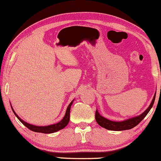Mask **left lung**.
I'll return each mask as SVG.
<instances>
[{
    "label": "left lung",
    "mask_w": 161,
    "mask_h": 161,
    "mask_svg": "<svg viewBox=\"0 0 161 161\" xmlns=\"http://www.w3.org/2000/svg\"><path fill=\"white\" fill-rule=\"evenodd\" d=\"M155 94L153 100H152L150 105H149V106L145 110L144 112H143L142 114H140L139 116H134V117H132L126 120L121 121V122H116V121H111L103 117V116L100 115L97 111V109L95 112V119L99 125H100L101 127H104L105 129L109 130L121 131L132 129L134 127H136V125L139 124L142 122V120L144 119V118L147 115V114L149 113V111H150L152 107H153L154 102H155Z\"/></svg>",
    "instance_id": "8db88e82"
}]
</instances>
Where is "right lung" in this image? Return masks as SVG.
Instances as JSON below:
<instances>
[{"label":"right lung","mask_w":161,"mask_h":161,"mask_svg":"<svg viewBox=\"0 0 161 161\" xmlns=\"http://www.w3.org/2000/svg\"><path fill=\"white\" fill-rule=\"evenodd\" d=\"M74 100L72 101L71 103H69V105H68L67 111H66V114L64 118L61 119L60 122L56 123V124L54 125H48V126H36V125H33L31 124H29V123L25 122V121L22 119L21 118H19L18 116L17 115V114L15 113L14 109L12 108V105H11V108H12L13 112L15 114V116H17V118L20 121V122L23 123V124L25 125L26 127H28V129L31 130L36 132V133H55V132H57L60 130L64 128V127L68 125V123L69 122V113H70V108H71V105L72 103H73Z\"/></svg>","instance_id":"right-lung-1"}]
</instances>
